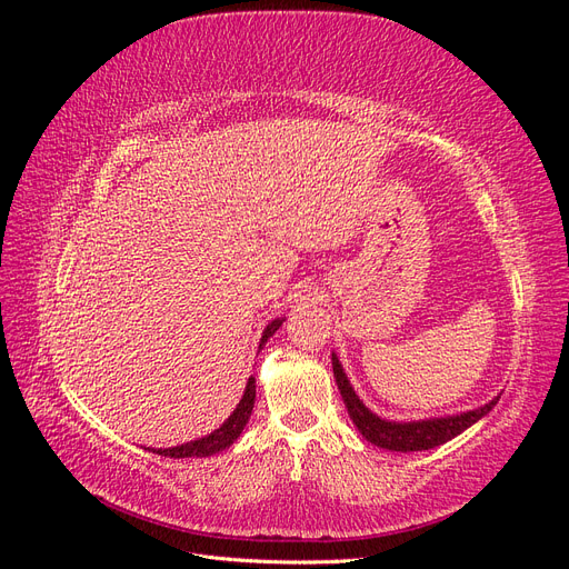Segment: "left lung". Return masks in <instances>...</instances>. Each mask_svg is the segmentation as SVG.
Masks as SVG:
<instances>
[{"mask_svg": "<svg viewBox=\"0 0 569 569\" xmlns=\"http://www.w3.org/2000/svg\"><path fill=\"white\" fill-rule=\"evenodd\" d=\"M332 370L337 377V387L341 391L343 406H347L353 425L358 427V432L363 435L370 443L380 446V449H389V451L408 453V451L435 449V446H441L449 439L458 437L460 432H465L468 427H472L479 418H485L487 412L498 403V396H496L491 403L481 406L477 410H470V412H460V416H451V418L420 420V422H387L382 418H377L375 412H370L363 406V401L358 399L335 353H332Z\"/></svg>", "mask_w": 569, "mask_h": 569, "instance_id": "obj_1", "label": "left lung"}]
</instances>
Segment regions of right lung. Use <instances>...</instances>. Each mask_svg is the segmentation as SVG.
<instances>
[{
	"label": "right lung",
	"instance_id": "right-lung-1",
	"mask_svg": "<svg viewBox=\"0 0 569 569\" xmlns=\"http://www.w3.org/2000/svg\"><path fill=\"white\" fill-rule=\"evenodd\" d=\"M280 325H282V320L278 318V320H272V322L266 327V332H263V337H261V347H258V349H263V343H266L274 332L280 330ZM253 401H256V380H253V375H251L249 382H247L242 401H239V406L234 408L232 416H230L226 422H222L220 429H216V432H211L209 437H201V439H197V441H189V443L176 446V449H159V451H153V453L166 456V458H206V456H213V453H218V451H222V449H228V446H230L239 435H242V429L247 427L249 416H251V410H253Z\"/></svg>",
	"mask_w": 569,
	"mask_h": 569
}]
</instances>
